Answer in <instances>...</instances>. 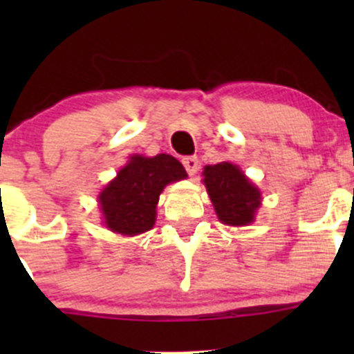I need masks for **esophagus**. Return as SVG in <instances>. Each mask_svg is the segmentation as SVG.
<instances>
[{
  "label": "esophagus",
  "mask_w": 354,
  "mask_h": 354,
  "mask_svg": "<svg viewBox=\"0 0 354 354\" xmlns=\"http://www.w3.org/2000/svg\"><path fill=\"white\" fill-rule=\"evenodd\" d=\"M181 162H183L185 169H187L188 174H195L198 171V159H197V156L183 157V159H181Z\"/></svg>",
  "instance_id": "34e87169"
}]
</instances>
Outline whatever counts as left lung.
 <instances>
[{
	"label": "left lung",
	"instance_id": "left-lung-1",
	"mask_svg": "<svg viewBox=\"0 0 354 354\" xmlns=\"http://www.w3.org/2000/svg\"><path fill=\"white\" fill-rule=\"evenodd\" d=\"M203 183L217 217L230 226H246L260 205V192L246 180L240 167L219 162L203 169Z\"/></svg>",
	"mask_w": 354,
	"mask_h": 354
}]
</instances>
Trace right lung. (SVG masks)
<instances>
[{
	"instance_id": "right-lung-1",
	"label": "right lung",
	"mask_w": 354,
	"mask_h": 354,
	"mask_svg": "<svg viewBox=\"0 0 354 354\" xmlns=\"http://www.w3.org/2000/svg\"><path fill=\"white\" fill-rule=\"evenodd\" d=\"M183 178L187 171L173 156H133L99 197L106 226L130 236L149 231L156 223L160 192Z\"/></svg>"
}]
</instances>
